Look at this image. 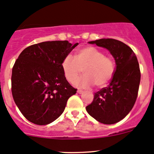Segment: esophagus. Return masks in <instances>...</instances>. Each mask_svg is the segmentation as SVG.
I'll return each mask as SVG.
<instances>
[{"label": "esophagus", "mask_w": 154, "mask_h": 154, "mask_svg": "<svg viewBox=\"0 0 154 154\" xmlns=\"http://www.w3.org/2000/svg\"><path fill=\"white\" fill-rule=\"evenodd\" d=\"M77 93H79V94H83V90H81V89H78V90H77Z\"/></svg>", "instance_id": "obj_1"}]
</instances>
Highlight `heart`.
<instances>
[{
  "instance_id": "1",
  "label": "heart",
  "mask_w": 154,
  "mask_h": 154,
  "mask_svg": "<svg viewBox=\"0 0 154 154\" xmlns=\"http://www.w3.org/2000/svg\"><path fill=\"white\" fill-rule=\"evenodd\" d=\"M61 67L70 83L77 79L83 68L85 74L74 82L77 86L86 88L95 84L97 87H103L112 79L116 63L112 57L104 55L97 48L88 46L77 51L75 57L66 54L62 60Z\"/></svg>"
}]
</instances>
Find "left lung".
I'll return each mask as SVG.
<instances>
[{"label":"left lung","instance_id":"obj_1","mask_svg":"<svg viewBox=\"0 0 154 154\" xmlns=\"http://www.w3.org/2000/svg\"><path fill=\"white\" fill-rule=\"evenodd\" d=\"M88 43L109 50L116 67L109 85L94 93L86 111L100 123L116 124L130 112L137 98L141 80L137 57L131 48L119 40L101 38Z\"/></svg>","mask_w":154,"mask_h":154}]
</instances>
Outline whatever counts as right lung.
Here are the masks:
<instances>
[{
	"instance_id": "obj_1",
	"label": "right lung",
	"mask_w": 154,
	"mask_h": 154,
	"mask_svg": "<svg viewBox=\"0 0 154 154\" xmlns=\"http://www.w3.org/2000/svg\"><path fill=\"white\" fill-rule=\"evenodd\" d=\"M78 43L44 42L26 48L12 71V94L23 116L32 123L46 125L58 119L77 88L65 77L61 63Z\"/></svg>"
}]
</instances>
